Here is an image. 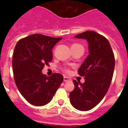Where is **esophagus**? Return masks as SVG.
Instances as JSON below:
<instances>
[{
    "label": "esophagus",
    "instance_id": "esophagus-1",
    "mask_svg": "<svg viewBox=\"0 0 128 128\" xmlns=\"http://www.w3.org/2000/svg\"><path fill=\"white\" fill-rule=\"evenodd\" d=\"M70 79L68 77H66V76H64L63 77V81H65V82H67V81H70Z\"/></svg>",
    "mask_w": 128,
    "mask_h": 128
}]
</instances>
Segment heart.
<instances>
[{
  "mask_svg": "<svg viewBox=\"0 0 128 128\" xmlns=\"http://www.w3.org/2000/svg\"><path fill=\"white\" fill-rule=\"evenodd\" d=\"M74 45H78V44H74Z\"/></svg>",
  "mask_w": 128,
  "mask_h": 128,
  "instance_id": "1",
  "label": "heart"
}]
</instances>
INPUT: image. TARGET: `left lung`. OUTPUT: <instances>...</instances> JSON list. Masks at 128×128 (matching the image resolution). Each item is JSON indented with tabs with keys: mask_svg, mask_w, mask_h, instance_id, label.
<instances>
[{
	"mask_svg": "<svg viewBox=\"0 0 128 128\" xmlns=\"http://www.w3.org/2000/svg\"><path fill=\"white\" fill-rule=\"evenodd\" d=\"M75 38L86 40L89 54L78 69L79 75L84 76V82L73 81L75 87L70 93V101L76 109L88 111L98 105L108 92L115 57L108 40L98 32L87 30Z\"/></svg>",
	"mask_w": 128,
	"mask_h": 128,
	"instance_id": "1",
	"label": "left lung"
}]
</instances>
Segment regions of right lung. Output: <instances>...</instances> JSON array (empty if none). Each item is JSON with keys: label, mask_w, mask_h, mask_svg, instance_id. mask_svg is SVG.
I'll return each mask as SVG.
<instances>
[{"label": "right lung", "mask_w": 128, "mask_h": 128, "mask_svg": "<svg viewBox=\"0 0 128 128\" xmlns=\"http://www.w3.org/2000/svg\"><path fill=\"white\" fill-rule=\"evenodd\" d=\"M62 39L34 34L16 45L12 60L14 81L20 94L31 104H48L63 82L62 74L47 76L42 72L52 61V50Z\"/></svg>", "instance_id": "right-lung-1"}]
</instances>
